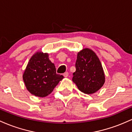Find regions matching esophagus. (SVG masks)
<instances>
[{
	"label": "esophagus",
	"mask_w": 132,
	"mask_h": 132,
	"mask_svg": "<svg viewBox=\"0 0 132 132\" xmlns=\"http://www.w3.org/2000/svg\"><path fill=\"white\" fill-rule=\"evenodd\" d=\"M63 76H64V77H67L69 76V73H68V72H65V73H63Z\"/></svg>",
	"instance_id": "obj_1"
}]
</instances>
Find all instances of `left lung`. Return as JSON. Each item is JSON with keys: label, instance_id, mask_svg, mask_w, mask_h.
Instances as JSON below:
<instances>
[{"label": "left lung", "instance_id": "1", "mask_svg": "<svg viewBox=\"0 0 132 132\" xmlns=\"http://www.w3.org/2000/svg\"><path fill=\"white\" fill-rule=\"evenodd\" d=\"M75 68L72 80L82 92L94 94L104 84L105 78L101 62L91 49L84 48L78 53Z\"/></svg>", "mask_w": 132, "mask_h": 132}]
</instances>
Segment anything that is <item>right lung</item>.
<instances>
[{"mask_svg": "<svg viewBox=\"0 0 132 132\" xmlns=\"http://www.w3.org/2000/svg\"><path fill=\"white\" fill-rule=\"evenodd\" d=\"M63 75L56 73L55 65L47 53L37 52L31 57L24 73L23 80L28 91L34 95L45 97L51 94Z\"/></svg>", "mask_w": 132, "mask_h": 132, "instance_id": "1", "label": "right lung"}]
</instances>
